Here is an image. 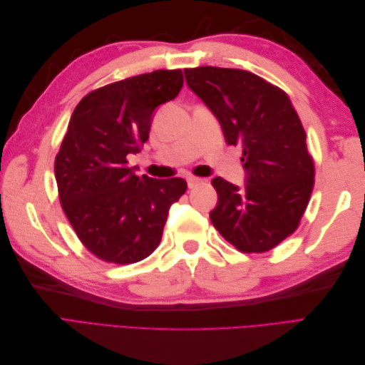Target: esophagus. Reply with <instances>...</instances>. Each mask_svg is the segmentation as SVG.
Masks as SVG:
<instances>
[{
    "instance_id": "34e87169",
    "label": "esophagus",
    "mask_w": 365,
    "mask_h": 365,
    "mask_svg": "<svg viewBox=\"0 0 365 365\" xmlns=\"http://www.w3.org/2000/svg\"><path fill=\"white\" fill-rule=\"evenodd\" d=\"M202 184L201 178H196V176H187V185H189V189H193V187Z\"/></svg>"
}]
</instances>
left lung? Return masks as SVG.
<instances>
[{
	"mask_svg": "<svg viewBox=\"0 0 365 365\" xmlns=\"http://www.w3.org/2000/svg\"><path fill=\"white\" fill-rule=\"evenodd\" d=\"M185 82L217 118L227 145H240L245 184L216 176L210 219L244 252H263L292 235L314 187L306 132L289 97L245 70L197 67Z\"/></svg>",
	"mask_w": 365,
	"mask_h": 365,
	"instance_id": "1",
	"label": "left lung"
}]
</instances>
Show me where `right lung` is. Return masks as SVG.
Here are the masks:
<instances>
[{"mask_svg": "<svg viewBox=\"0 0 365 365\" xmlns=\"http://www.w3.org/2000/svg\"><path fill=\"white\" fill-rule=\"evenodd\" d=\"M182 83L181 70H157L98 88L74 109L54 175L65 215L98 259L125 264L150 256L185 193L182 178H140L128 168V155L149 138L155 109Z\"/></svg>", "mask_w": 365, "mask_h": 365, "instance_id": "right-lung-1", "label": "right lung"}]
</instances>
